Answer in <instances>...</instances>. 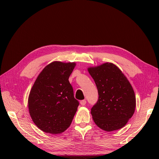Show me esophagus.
I'll return each mask as SVG.
<instances>
[{"mask_svg": "<svg viewBox=\"0 0 159 159\" xmlns=\"http://www.w3.org/2000/svg\"><path fill=\"white\" fill-rule=\"evenodd\" d=\"M80 104L82 105V106H84V105H85L86 104V100H81V101H80Z\"/></svg>", "mask_w": 159, "mask_h": 159, "instance_id": "esophagus-1", "label": "esophagus"}]
</instances>
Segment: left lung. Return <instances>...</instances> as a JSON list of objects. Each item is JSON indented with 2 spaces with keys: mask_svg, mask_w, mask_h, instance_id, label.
Here are the masks:
<instances>
[{
  "mask_svg": "<svg viewBox=\"0 0 159 159\" xmlns=\"http://www.w3.org/2000/svg\"><path fill=\"white\" fill-rule=\"evenodd\" d=\"M89 74L97 86L99 98L91 109L95 123L105 131L123 127L134 113L136 98L123 72L112 63L89 67Z\"/></svg>",
  "mask_w": 159,
  "mask_h": 159,
  "instance_id": "obj_1",
  "label": "left lung"
}]
</instances>
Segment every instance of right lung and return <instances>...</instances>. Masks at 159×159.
I'll return each mask as SVG.
<instances>
[{"mask_svg":"<svg viewBox=\"0 0 159 159\" xmlns=\"http://www.w3.org/2000/svg\"><path fill=\"white\" fill-rule=\"evenodd\" d=\"M75 66V62L55 61L37 77L28 104L33 122L42 131L60 134L70 126L79 105L68 80Z\"/></svg>","mask_w":159,"mask_h":159,"instance_id":"right-lung-1","label":"right lung"}]
</instances>
